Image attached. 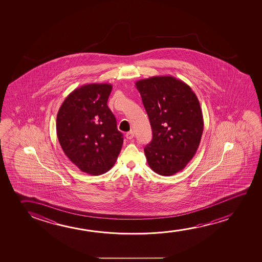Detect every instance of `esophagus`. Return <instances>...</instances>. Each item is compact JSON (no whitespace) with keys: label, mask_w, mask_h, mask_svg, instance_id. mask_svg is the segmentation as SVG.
Instances as JSON below:
<instances>
[{"label":"esophagus","mask_w":262,"mask_h":262,"mask_svg":"<svg viewBox=\"0 0 262 262\" xmlns=\"http://www.w3.org/2000/svg\"><path fill=\"white\" fill-rule=\"evenodd\" d=\"M126 138L128 140H133V138H134V132L133 130L128 132V133H126Z\"/></svg>","instance_id":"esophagus-1"}]
</instances>
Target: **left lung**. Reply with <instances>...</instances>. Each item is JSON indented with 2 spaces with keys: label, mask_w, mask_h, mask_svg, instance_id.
Masks as SVG:
<instances>
[{
  "label": "left lung",
  "mask_w": 262,
  "mask_h": 262,
  "mask_svg": "<svg viewBox=\"0 0 262 262\" xmlns=\"http://www.w3.org/2000/svg\"><path fill=\"white\" fill-rule=\"evenodd\" d=\"M135 85L153 133L144 148L147 164L160 176H173L200 146L204 121L199 99L189 85L172 76H154Z\"/></svg>",
  "instance_id": "obj_1"
}]
</instances>
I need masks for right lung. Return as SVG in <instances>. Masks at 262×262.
<instances>
[{"mask_svg":"<svg viewBox=\"0 0 262 262\" xmlns=\"http://www.w3.org/2000/svg\"><path fill=\"white\" fill-rule=\"evenodd\" d=\"M113 86L86 84L65 98L56 118L58 140L64 154L82 172L99 176L117 160L123 143L107 101Z\"/></svg>","mask_w":262,"mask_h":262,"instance_id":"right-lung-1","label":"right lung"}]
</instances>
